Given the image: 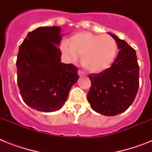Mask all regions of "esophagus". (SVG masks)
<instances>
[{"mask_svg": "<svg viewBox=\"0 0 152 152\" xmlns=\"http://www.w3.org/2000/svg\"><path fill=\"white\" fill-rule=\"evenodd\" d=\"M78 75L80 76V77H83V76H84V75H85V74H84V72H83V71H80V70H79Z\"/></svg>", "mask_w": 152, "mask_h": 152, "instance_id": "obj_1", "label": "esophagus"}]
</instances>
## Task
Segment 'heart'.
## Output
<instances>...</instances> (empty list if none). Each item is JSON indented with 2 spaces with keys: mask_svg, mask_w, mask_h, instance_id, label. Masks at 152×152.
<instances>
[{
  "mask_svg": "<svg viewBox=\"0 0 152 152\" xmlns=\"http://www.w3.org/2000/svg\"><path fill=\"white\" fill-rule=\"evenodd\" d=\"M117 43L112 36L81 32L70 39L69 45L64 42L61 50L72 61L81 56V64L92 73L105 71L113 62L117 52Z\"/></svg>",
  "mask_w": 152,
  "mask_h": 152,
  "instance_id": "heart-1",
  "label": "heart"
}]
</instances>
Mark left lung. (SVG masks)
Wrapping results in <instances>:
<instances>
[{
  "instance_id": "1",
  "label": "left lung",
  "mask_w": 152,
  "mask_h": 152,
  "mask_svg": "<svg viewBox=\"0 0 152 152\" xmlns=\"http://www.w3.org/2000/svg\"><path fill=\"white\" fill-rule=\"evenodd\" d=\"M116 40L119 52L111 67L89 77L88 94L91 107L104 116H116L133 103L139 87V67L135 50L125 40L109 33Z\"/></svg>"
}]
</instances>
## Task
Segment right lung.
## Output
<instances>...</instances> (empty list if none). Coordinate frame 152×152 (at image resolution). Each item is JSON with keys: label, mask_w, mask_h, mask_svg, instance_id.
Listing matches in <instances>:
<instances>
[{"label": "right lung", "mask_w": 152, "mask_h": 152, "mask_svg": "<svg viewBox=\"0 0 152 152\" xmlns=\"http://www.w3.org/2000/svg\"><path fill=\"white\" fill-rule=\"evenodd\" d=\"M60 33L58 26L37 28L19 48L16 65L20 95L29 107L40 112L60 110L79 78L76 67L61 62Z\"/></svg>", "instance_id": "obj_1"}]
</instances>
